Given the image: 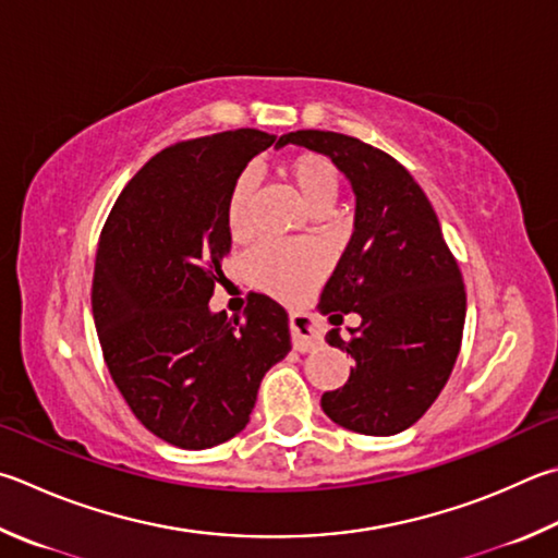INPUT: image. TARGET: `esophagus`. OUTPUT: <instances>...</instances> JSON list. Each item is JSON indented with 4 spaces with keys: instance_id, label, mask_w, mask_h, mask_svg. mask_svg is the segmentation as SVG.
I'll list each match as a JSON object with an SVG mask.
<instances>
[{
    "instance_id": "34e87169",
    "label": "esophagus",
    "mask_w": 558,
    "mask_h": 558,
    "mask_svg": "<svg viewBox=\"0 0 558 558\" xmlns=\"http://www.w3.org/2000/svg\"><path fill=\"white\" fill-rule=\"evenodd\" d=\"M290 333L292 347L300 353H307L322 343V327L319 322L307 312H290Z\"/></svg>"
}]
</instances>
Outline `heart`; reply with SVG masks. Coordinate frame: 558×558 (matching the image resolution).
<instances>
[{
    "label": "heart",
    "mask_w": 558,
    "mask_h": 558,
    "mask_svg": "<svg viewBox=\"0 0 558 558\" xmlns=\"http://www.w3.org/2000/svg\"><path fill=\"white\" fill-rule=\"evenodd\" d=\"M292 187L307 202V207L322 211L331 205L339 190V170L329 158L319 154H298L282 166ZM256 190V175L246 170L229 190L225 225L234 241H246L251 236V199ZM327 266L322 246L312 241H260L248 253L246 276L251 286L268 292L278 300H300L319 280Z\"/></svg>",
    "instance_id": "heart-1"
}]
</instances>
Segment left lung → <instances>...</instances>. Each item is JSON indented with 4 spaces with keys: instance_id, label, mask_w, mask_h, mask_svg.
<instances>
[{
    "instance_id": "left-lung-1",
    "label": "left lung",
    "mask_w": 558,
    "mask_h": 558,
    "mask_svg": "<svg viewBox=\"0 0 558 558\" xmlns=\"http://www.w3.org/2000/svg\"><path fill=\"white\" fill-rule=\"evenodd\" d=\"M288 144L331 158L351 182L353 234L322 292L319 312H356L361 324L327 333L351 353L339 390L322 410L339 427L390 437L412 427L447 385L461 349L465 290L427 195L398 160L333 131H292Z\"/></svg>"
}]
</instances>
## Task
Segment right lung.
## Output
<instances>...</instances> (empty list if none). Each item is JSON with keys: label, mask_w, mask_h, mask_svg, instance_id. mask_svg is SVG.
Returning a JSON list of instances; mask_svg holds the SVG:
<instances>
[{"label": "right lung", "mask_w": 558, "mask_h": 558, "mask_svg": "<svg viewBox=\"0 0 558 558\" xmlns=\"http://www.w3.org/2000/svg\"><path fill=\"white\" fill-rule=\"evenodd\" d=\"M286 141L236 129L160 150L111 207L97 246L93 317L131 412L173 447H217L246 427L260 380L288 356V314L256 295L244 317L211 312L229 190Z\"/></svg>", "instance_id": "add662e5"}]
</instances>
